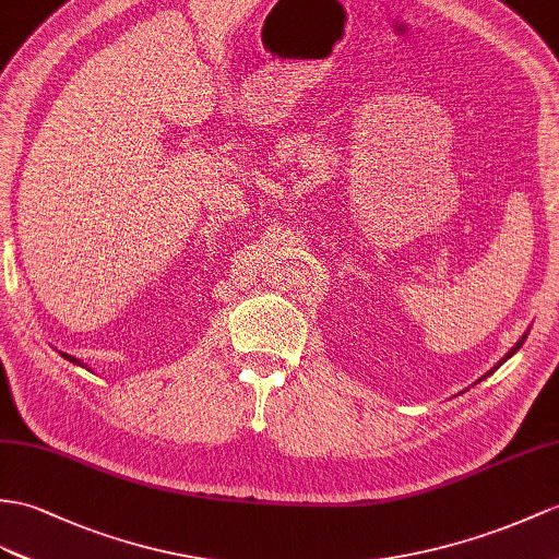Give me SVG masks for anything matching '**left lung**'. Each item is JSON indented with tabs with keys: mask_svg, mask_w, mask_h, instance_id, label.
Here are the masks:
<instances>
[{
	"mask_svg": "<svg viewBox=\"0 0 559 559\" xmlns=\"http://www.w3.org/2000/svg\"><path fill=\"white\" fill-rule=\"evenodd\" d=\"M524 342H526V334H524V336H522V338H520V342H516V344H514V348H510V350H508V353H506V358H502V360H500V362H498V365H496V367H493V370H491V372H486V374H484V377H488V374H493V372H496V370H498V367H500V365H502V362H506V360H508V358H512V356H514V353H516V350H520V348H522V344H524Z\"/></svg>",
	"mask_w": 559,
	"mask_h": 559,
	"instance_id": "8db88e82",
	"label": "left lung"
}]
</instances>
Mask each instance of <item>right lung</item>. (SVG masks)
<instances>
[{
  "mask_svg": "<svg viewBox=\"0 0 559 559\" xmlns=\"http://www.w3.org/2000/svg\"><path fill=\"white\" fill-rule=\"evenodd\" d=\"M61 356H63V358H66V360H71V362H73V365H83V362H80V360H78V358H73V356H68V353H61ZM83 367H85V365H83Z\"/></svg>",
  "mask_w": 559,
  "mask_h": 559,
  "instance_id": "right-lung-1",
  "label": "right lung"
}]
</instances>
